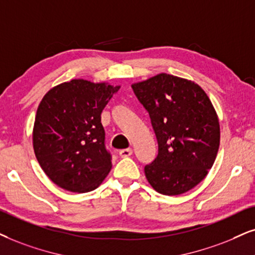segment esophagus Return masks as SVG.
Segmentation results:
<instances>
[{"instance_id":"obj_1","label":"esophagus","mask_w":255,"mask_h":255,"mask_svg":"<svg viewBox=\"0 0 255 255\" xmlns=\"http://www.w3.org/2000/svg\"><path fill=\"white\" fill-rule=\"evenodd\" d=\"M131 154H133V149H131V148H127V149H122L119 151V155L121 157H128L130 156Z\"/></svg>"}]
</instances>
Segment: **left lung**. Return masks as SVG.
<instances>
[{"instance_id":"1","label":"left lung","mask_w":255,"mask_h":255,"mask_svg":"<svg viewBox=\"0 0 255 255\" xmlns=\"http://www.w3.org/2000/svg\"><path fill=\"white\" fill-rule=\"evenodd\" d=\"M148 112L157 155L144 166L148 182L163 195H180L206 178L220 144V126L211 100L196 83L159 74L131 85Z\"/></svg>"}]
</instances>
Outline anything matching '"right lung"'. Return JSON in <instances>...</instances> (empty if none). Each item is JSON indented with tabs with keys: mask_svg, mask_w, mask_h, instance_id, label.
<instances>
[{
	"mask_svg": "<svg viewBox=\"0 0 255 255\" xmlns=\"http://www.w3.org/2000/svg\"><path fill=\"white\" fill-rule=\"evenodd\" d=\"M120 86L72 80L50 89L38 105L33 130L46 175L73 193L94 191L112 168L101 113Z\"/></svg>",
	"mask_w": 255,
	"mask_h": 255,
	"instance_id": "obj_1",
	"label": "right lung"
}]
</instances>
